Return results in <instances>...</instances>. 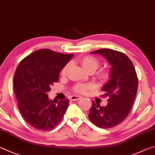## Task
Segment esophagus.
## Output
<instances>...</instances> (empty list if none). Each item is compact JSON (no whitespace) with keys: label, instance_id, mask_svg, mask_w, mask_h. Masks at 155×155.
<instances>
[{"label":"esophagus","instance_id":"esophagus-1","mask_svg":"<svg viewBox=\"0 0 155 155\" xmlns=\"http://www.w3.org/2000/svg\"><path fill=\"white\" fill-rule=\"evenodd\" d=\"M82 98V97L80 96V95H73L71 97V101H77V100H79Z\"/></svg>","mask_w":155,"mask_h":155}]
</instances>
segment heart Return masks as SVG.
Masks as SVG:
<instances>
[{
  "mask_svg": "<svg viewBox=\"0 0 155 155\" xmlns=\"http://www.w3.org/2000/svg\"><path fill=\"white\" fill-rule=\"evenodd\" d=\"M80 64L83 67V69H84L86 71H94L99 66V62L98 60L94 58L93 56H85L82 57V58L80 60ZM68 68V65L64 67V69H62V74L64 75L66 73L67 69ZM99 79L101 80H105L107 79L108 76H109V73L106 70H102L101 71H99L97 74ZM92 88V85L91 84H77L74 88V90L75 92L78 93H84L86 91Z\"/></svg>",
  "mask_w": 155,
  "mask_h": 155,
  "instance_id": "heart-1",
  "label": "heart"
}]
</instances>
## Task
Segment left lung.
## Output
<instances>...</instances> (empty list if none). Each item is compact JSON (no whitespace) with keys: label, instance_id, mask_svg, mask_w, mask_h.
<instances>
[{"label":"left lung","instance_id":"8db88e82","mask_svg":"<svg viewBox=\"0 0 155 155\" xmlns=\"http://www.w3.org/2000/svg\"><path fill=\"white\" fill-rule=\"evenodd\" d=\"M92 54H100L111 65L110 79L102 86L109 97L106 106L93 101L88 118L99 128L107 129L121 123L129 115L136 96L138 80L134 64L128 56L111 49H100Z\"/></svg>","mask_w":155,"mask_h":155}]
</instances>
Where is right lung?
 I'll return each mask as SVG.
<instances>
[{"label": "right lung", "instance_id": "right-lung-1", "mask_svg": "<svg viewBox=\"0 0 155 155\" xmlns=\"http://www.w3.org/2000/svg\"><path fill=\"white\" fill-rule=\"evenodd\" d=\"M73 54L40 49L21 61L13 77V88L22 117L34 128L48 131L63 118L69 99L54 103L48 93Z\"/></svg>", "mask_w": 155, "mask_h": 155}]
</instances>
